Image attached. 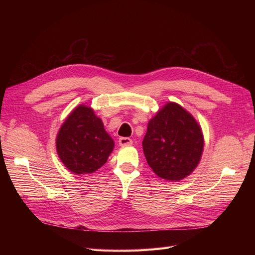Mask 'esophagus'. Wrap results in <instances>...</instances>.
<instances>
[{
	"instance_id": "obj_1",
	"label": "esophagus",
	"mask_w": 255,
	"mask_h": 255,
	"mask_svg": "<svg viewBox=\"0 0 255 255\" xmlns=\"http://www.w3.org/2000/svg\"><path fill=\"white\" fill-rule=\"evenodd\" d=\"M132 139H130L129 137H120L119 138V143L120 145H131L132 144Z\"/></svg>"
}]
</instances>
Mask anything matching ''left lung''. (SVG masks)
I'll list each match as a JSON object with an SVG mask.
<instances>
[{
    "label": "left lung",
    "instance_id": "left-lung-1",
    "mask_svg": "<svg viewBox=\"0 0 255 255\" xmlns=\"http://www.w3.org/2000/svg\"><path fill=\"white\" fill-rule=\"evenodd\" d=\"M202 127L176 102H167L149 121L142 140L146 162L156 175L178 182L191 175L204 151Z\"/></svg>",
    "mask_w": 255,
    "mask_h": 255
}]
</instances>
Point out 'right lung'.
<instances>
[{
	"instance_id": "obj_1",
	"label": "right lung",
	"mask_w": 255,
	"mask_h": 255,
	"mask_svg": "<svg viewBox=\"0 0 255 255\" xmlns=\"http://www.w3.org/2000/svg\"><path fill=\"white\" fill-rule=\"evenodd\" d=\"M56 148L67 168L75 175H85L105 164L115 142L92 107L80 104L68 115L59 129Z\"/></svg>"
}]
</instances>
